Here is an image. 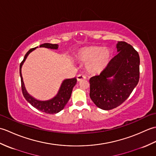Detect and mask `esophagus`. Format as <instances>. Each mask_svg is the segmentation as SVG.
Wrapping results in <instances>:
<instances>
[{
    "label": "esophagus",
    "mask_w": 156,
    "mask_h": 156,
    "mask_svg": "<svg viewBox=\"0 0 156 156\" xmlns=\"http://www.w3.org/2000/svg\"><path fill=\"white\" fill-rule=\"evenodd\" d=\"M86 78H86V76H84V75H82V74H79V75L77 76V77H76V79H77L78 82H80L82 80H86Z\"/></svg>",
    "instance_id": "1"
}]
</instances>
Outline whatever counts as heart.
Masks as SVG:
<instances>
[{
	"instance_id": "heart-1",
	"label": "heart",
	"mask_w": 156,
	"mask_h": 156,
	"mask_svg": "<svg viewBox=\"0 0 156 156\" xmlns=\"http://www.w3.org/2000/svg\"><path fill=\"white\" fill-rule=\"evenodd\" d=\"M76 59L87 62L86 68L92 74H99L107 68L111 58V51L108 48L98 46H88L79 49L75 55Z\"/></svg>"
}]
</instances>
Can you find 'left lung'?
Instances as JSON below:
<instances>
[{"label": "left lung", "instance_id": "1", "mask_svg": "<svg viewBox=\"0 0 156 156\" xmlns=\"http://www.w3.org/2000/svg\"><path fill=\"white\" fill-rule=\"evenodd\" d=\"M118 54L100 75L90 78V97L97 107L108 111L121 105L140 79V59L137 51L125 41L116 45Z\"/></svg>", "mask_w": 156, "mask_h": 156}]
</instances>
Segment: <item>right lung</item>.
<instances>
[{"label": "right lung", "instance_id": "obj_1", "mask_svg": "<svg viewBox=\"0 0 156 156\" xmlns=\"http://www.w3.org/2000/svg\"><path fill=\"white\" fill-rule=\"evenodd\" d=\"M58 46L59 45L58 44H51L46 43V44L40 45L39 48H45L51 49H58ZM37 48L38 47H36L35 48L29 49L27 54H25L23 62L21 63V64H20L19 73L20 76H21L23 94L24 96L26 101H27L29 104L31 105L33 107L37 108V110L48 114H56L58 113V112H60L62 109H64L66 105L68 103L69 99L71 97L73 88L74 87L76 82H77V80H76L75 78L71 79H65V80L62 81L58 93L56 94L55 97H54L51 99H49V100H38V99L32 97L31 94H29L27 90H26L24 82H23L21 69L22 66L23 64H24V62H25L26 59L28 57L29 54L33 51H34L35 49Z\"/></svg>", "mask_w": 156, "mask_h": 156}]
</instances>
